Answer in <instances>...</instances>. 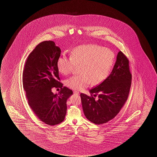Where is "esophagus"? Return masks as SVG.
<instances>
[{
    "mask_svg": "<svg viewBox=\"0 0 157 157\" xmlns=\"http://www.w3.org/2000/svg\"><path fill=\"white\" fill-rule=\"evenodd\" d=\"M74 94L77 95H79V93L78 91H74Z\"/></svg>",
    "mask_w": 157,
    "mask_h": 157,
    "instance_id": "esophagus-1",
    "label": "esophagus"
}]
</instances>
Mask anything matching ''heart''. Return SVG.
Returning a JSON list of instances; mask_svg holds the SVG:
<instances>
[{
	"mask_svg": "<svg viewBox=\"0 0 157 157\" xmlns=\"http://www.w3.org/2000/svg\"><path fill=\"white\" fill-rule=\"evenodd\" d=\"M114 60V54L110 49L88 44L74 49L70 57L60 56L57 67L59 73L69 75L76 66H80V75L67 79V86L74 90H81L90 82L98 85L107 77Z\"/></svg>",
	"mask_w": 157,
	"mask_h": 157,
	"instance_id": "obj_1",
	"label": "heart"
}]
</instances>
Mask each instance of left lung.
<instances>
[{"mask_svg":"<svg viewBox=\"0 0 157 157\" xmlns=\"http://www.w3.org/2000/svg\"><path fill=\"white\" fill-rule=\"evenodd\" d=\"M128 59L120 51L110 75L103 82L90 90L91 96L81 94L82 109L93 123H107L116 117L125 103L131 87L132 75ZM98 99H95L93 94Z\"/></svg>","mask_w":157,"mask_h":157,"instance_id":"obj_1","label":"left lung"}]
</instances>
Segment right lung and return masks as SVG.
Returning a JSON list of instances; mask_svg holds the SVG:
<instances>
[{
  "label": "right lung",
  "instance_id": "right-lung-1",
  "mask_svg": "<svg viewBox=\"0 0 157 157\" xmlns=\"http://www.w3.org/2000/svg\"><path fill=\"white\" fill-rule=\"evenodd\" d=\"M61 49L53 41H44L37 45L26 60L22 82L28 103L40 121L49 125L61 123L67 112V99L72 90L59 82L57 62ZM60 87L59 94L51 91Z\"/></svg>",
  "mask_w": 157,
  "mask_h": 157
}]
</instances>
